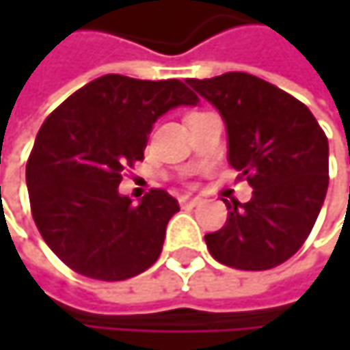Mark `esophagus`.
<instances>
[{
    "label": "esophagus",
    "instance_id": "34e87169",
    "mask_svg": "<svg viewBox=\"0 0 350 350\" xmlns=\"http://www.w3.org/2000/svg\"><path fill=\"white\" fill-rule=\"evenodd\" d=\"M198 202H200L198 196H190V194H182V196H180V204H182V206H196Z\"/></svg>",
    "mask_w": 350,
    "mask_h": 350
}]
</instances>
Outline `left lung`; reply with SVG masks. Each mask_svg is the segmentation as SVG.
I'll list each match as a JSON object with an SVG mask.
<instances>
[{"mask_svg":"<svg viewBox=\"0 0 350 350\" xmlns=\"http://www.w3.org/2000/svg\"><path fill=\"white\" fill-rule=\"evenodd\" d=\"M221 113L229 164L253 188L249 202H227L221 231L204 235L229 267L261 271L290 259L314 227L328 188V139L310 109L247 72L186 81Z\"/></svg>","mask_w":350,"mask_h":350,"instance_id":"8db88e82","label":"left lung"}]
</instances>
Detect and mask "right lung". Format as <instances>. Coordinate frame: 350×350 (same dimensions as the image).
<instances>
[{
	"instance_id": "right-lung-1",
	"label": "right lung",
	"mask_w": 350,
	"mask_h": 350,
	"mask_svg": "<svg viewBox=\"0 0 350 350\" xmlns=\"http://www.w3.org/2000/svg\"><path fill=\"white\" fill-rule=\"evenodd\" d=\"M196 103L176 79L105 75L48 115L26 164V184L36 227L60 261L103 282L133 278L156 263L178 200L154 188L133 204L119 194L121 172L144 160L158 117Z\"/></svg>"
}]
</instances>
